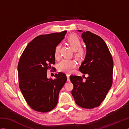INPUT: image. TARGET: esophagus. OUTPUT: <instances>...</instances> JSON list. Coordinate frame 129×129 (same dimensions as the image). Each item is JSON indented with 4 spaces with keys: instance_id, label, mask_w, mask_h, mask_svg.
<instances>
[{
    "instance_id": "34e87169",
    "label": "esophagus",
    "mask_w": 129,
    "mask_h": 129,
    "mask_svg": "<svg viewBox=\"0 0 129 129\" xmlns=\"http://www.w3.org/2000/svg\"><path fill=\"white\" fill-rule=\"evenodd\" d=\"M67 80L68 81H70V78H69V75L67 74Z\"/></svg>"
}]
</instances>
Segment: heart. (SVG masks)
Masks as SVG:
<instances>
[{
	"label": "heart",
	"mask_w": 129,
	"mask_h": 129,
	"mask_svg": "<svg viewBox=\"0 0 129 129\" xmlns=\"http://www.w3.org/2000/svg\"><path fill=\"white\" fill-rule=\"evenodd\" d=\"M67 42L73 50L75 56L79 59H82L85 55L86 50L81 47V42L77 35L72 34L67 38ZM60 44H57L54 49V55L55 58L58 59L60 57ZM77 65V63L74 60H63L58 65V70L60 72L70 74L72 73Z\"/></svg>",
	"instance_id": "b5f03b06"
}]
</instances>
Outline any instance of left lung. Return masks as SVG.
<instances>
[{
  "label": "left lung",
  "instance_id": "left-lung-1",
  "mask_svg": "<svg viewBox=\"0 0 129 129\" xmlns=\"http://www.w3.org/2000/svg\"><path fill=\"white\" fill-rule=\"evenodd\" d=\"M81 36L86 46V55L79 69L89 76L85 81L81 76H70L74 85L72 94L78 106L93 109L105 99L113 84V60L101 37L89 31H84Z\"/></svg>",
  "mask_w": 129,
  "mask_h": 129
}]
</instances>
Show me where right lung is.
<instances>
[{
    "label": "right lung",
    "instance_id": "1",
    "mask_svg": "<svg viewBox=\"0 0 129 129\" xmlns=\"http://www.w3.org/2000/svg\"><path fill=\"white\" fill-rule=\"evenodd\" d=\"M67 30L40 35L30 42L19 59V86L27 104L34 110L49 112L57 104L59 93L67 80L64 73L47 78V70L55 68V46L64 39Z\"/></svg>",
    "mask_w": 129,
    "mask_h": 129
}]
</instances>
